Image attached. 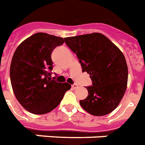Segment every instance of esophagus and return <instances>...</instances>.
Returning a JSON list of instances; mask_svg holds the SVG:
<instances>
[{
    "label": "esophagus",
    "mask_w": 145,
    "mask_h": 145,
    "mask_svg": "<svg viewBox=\"0 0 145 145\" xmlns=\"http://www.w3.org/2000/svg\"><path fill=\"white\" fill-rule=\"evenodd\" d=\"M71 88H72V89H74V90H75V89H77L78 88V85H77V84H72V85H71Z\"/></svg>",
    "instance_id": "34e87169"
}]
</instances>
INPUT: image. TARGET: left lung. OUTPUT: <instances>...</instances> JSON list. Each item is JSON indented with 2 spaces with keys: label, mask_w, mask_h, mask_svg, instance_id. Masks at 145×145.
Segmentation results:
<instances>
[{
  "label": "left lung",
  "mask_w": 145,
  "mask_h": 145,
  "mask_svg": "<svg viewBox=\"0 0 145 145\" xmlns=\"http://www.w3.org/2000/svg\"><path fill=\"white\" fill-rule=\"evenodd\" d=\"M64 41L76 54L82 71L89 74L92 86L88 97L80 101L87 112L94 116L111 113L118 106L127 84V65L124 54L101 33L65 37Z\"/></svg>",
  "instance_id": "obj_1"
}]
</instances>
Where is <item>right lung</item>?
<instances>
[{"label":"right lung","instance_id":"right-lung-1","mask_svg":"<svg viewBox=\"0 0 145 145\" xmlns=\"http://www.w3.org/2000/svg\"><path fill=\"white\" fill-rule=\"evenodd\" d=\"M63 37L36 33L21 43L14 54L10 67L13 91L27 111L44 114L57 108L65 92L71 89L67 82L51 80V53L64 44Z\"/></svg>","mask_w":145,"mask_h":145}]
</instances>
